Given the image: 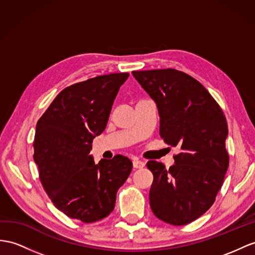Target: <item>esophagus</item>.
Returning a JSON list of instances; mask_svg holds the SVG:
<instances>
[{
	"instance_id": "obj_1",
	"label": "esophagus",
	"mask_w": 255,
	"mask_h": 255,
	"mask_svg": "<svg viewBox=\"0 0 255 255\" xmlns=\"http://www.w3.org/2000/svg\"><path fill=\"white\" fill-rule=\"evenodd\" d=\"M133 166L135 167V169H142V167L145 166V163L142 162V161L135 160V161H133Z\"/></svg>"
}]
</instances>
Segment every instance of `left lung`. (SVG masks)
<instances>
[{
  "mask_svg": "<svg viewBox=\"0 0 255 255\" xmlns=\"http://www.w3.org/2000/svg\"><path fill=\"white\" fill-rule=\"evenodd\" d=\"M132 73L157 104L160 136L182 150L169 170L154 160L147 162L153 174L150 208L167 224H189L211 208L224 182L229 164L226 118L206 88L187 73L170 68Z\"/></svg>",
  "mask_w": 255,
  "mask_h": 255,
  "instance_id": "left-lung-1",
  "label": "left lung"
}]
</instances>
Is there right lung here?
<instances>
[{
  "label": "right lung",
  "instance_id": "obj_1",
  "mask_svg": "<svg viewBox=\"0 0 255 255\" xmlns=\"http://www.w3.org/2000/svg\"><path fill=\"white\" fill-rule=\"evenodd\" d=\"M128 78V72L110 73L68 86L36 123L33 158L40 181L54 206L71 219L94 223L108 216L132 171L128 157L95 164L90 154Z\"/></svg>",
  "mask_w": 255,
  "mask_h": 255
}]
</instances>
